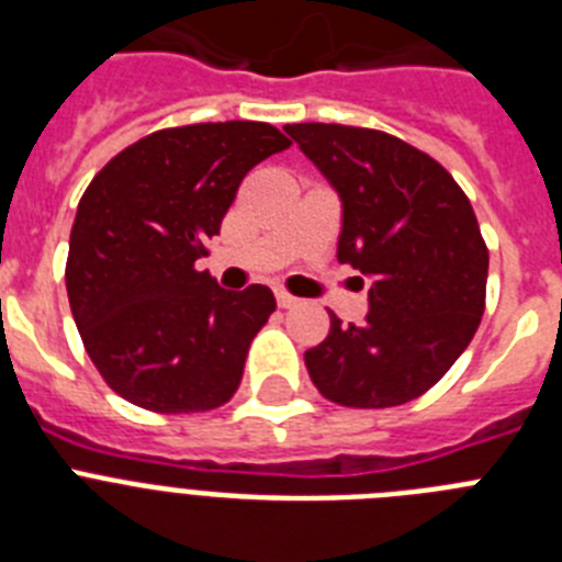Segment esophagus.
Segmentation results:
<instances>
[{"instance_id":"esophagus-1","label":"esophagus","mask_w":562,"mask_h":562,"mask_svg":"<svg viewBox=\"0 0 562 562\" xmlns=\"http://www.w3.org/2000/svg\"><path fill=\"white\" fill-rule=\"evenodd\" d=\"M276 301H278V306H281V310H292V306L297 304V297H292L290 292H284V290L276 292Z\"/></svg>"}]
</instances>
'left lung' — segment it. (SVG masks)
<instances>
[{
    "instance_id": "8db88e82",
    "label": "left lung",
    "mask_w": 562,
    "mask_h": 562,
    "mask_svg": "<svg viewBox=\"0 0 562 562\" xmlns=\"http://www.w3.org/2000/svg\"><path fill=\"white\" fill-rule=\"evenodd\" d=\"M342 205L337 261L371 278L369 315L304 355L315 389L346 408H394L434 389L484 315L486 252L473 205L434 157L394 134L284 126Z\"/></svg>"
}]
</instances>
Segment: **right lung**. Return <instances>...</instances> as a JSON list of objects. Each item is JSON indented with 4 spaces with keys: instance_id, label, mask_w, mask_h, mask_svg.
Instances as JSON below:
<instances>
[{
    "instance_id": "obj_1",
    "label": "right lung",
    "mask_w": 562,
    "mask_h": 562,
    "mask_svg": "<svg viewBox=\"0 0 562 562\" xmlns=\"http://www.w3.org/2000/svg\"><path fill=\"white\" fill-rule=\"evenodd\" d=\"M290 148L270 123H193L123 148L89 182L69 233L67 295L114 394L154 414H200L236 394L267 286L220 290L196 258L252 166Z\"/></svg>"
}]
</instances>
